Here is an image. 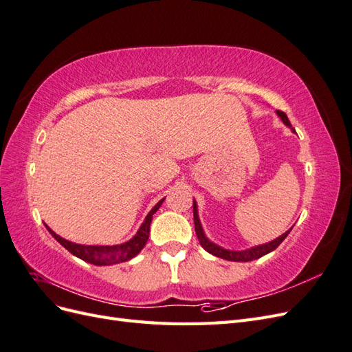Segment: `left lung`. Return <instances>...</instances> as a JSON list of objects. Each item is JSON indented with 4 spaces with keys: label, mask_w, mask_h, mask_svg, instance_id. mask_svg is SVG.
Wrapping results in <instances>:
<instances>
[{
    "label": "left lung",
    "mask_w": 352,
    "mask_h": 352,
    "mask_svg": "<svg viewBox=\"0 0 352 352\" xmlns=\"http://www.w3.org/2000/svg\"><path fill=\"white\" fill-rule=\"evenodd\" d=\"M278 114L280 116V119L283 120L285 124L291 126L289 119H287L286 114H285L283 111L278 110ZM194 223H195V233H197L199 243L202 245V248H204L206 251H208L210 254L216 255V257H220V258H223V260H229V261H252V260H257V258L263 257V255L269 254L270 251L278 248L279 245L282 243V241L287 236V233H289V232L292 230V229H289L287 232H285L282 236L276 238L274 241H272V242H269V243L260 245V247H254V248L247 250V251H229V250H223V248L217 247V245L210 242V241L204 236V232H202V228H201V225H199V219H198L195 201H194Z\"/></svg>",
    "instance_id": "1"
}]
</instances>
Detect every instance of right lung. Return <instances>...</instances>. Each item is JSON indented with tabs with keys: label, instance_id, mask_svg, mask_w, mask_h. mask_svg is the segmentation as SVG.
<instances>
[{
	"label": "right lung",
	"instance_id": "obj_1",
	"mask_svg": "<svg viewBox=\"0 0 352 352\" xmlns=\"http://www.w3.org/2000/svg\"><path fill=\"white\" fill-rule=\"evenodd\" d=\"M164 201V198L162 201L157 202V206L148 212V216L145 219V221L142 223L141 229L138 230L136 235L122 245H111V247H107V245H79V243H73L70 241L63 239L61 236H58L57 233L52 232L48 226V230L52 236L57 239V242H60L63 247H65L69 252H72L73 255H76L80 260L95 264V265H109V264H116V263H123L133 258L136 254H140V251L145 247V243L148 241V236H150V225L153 220V214L162 206V202Z\"/></svg>",
	"mask_w": 352,
	"mask_h": 352
}]
</instances>
